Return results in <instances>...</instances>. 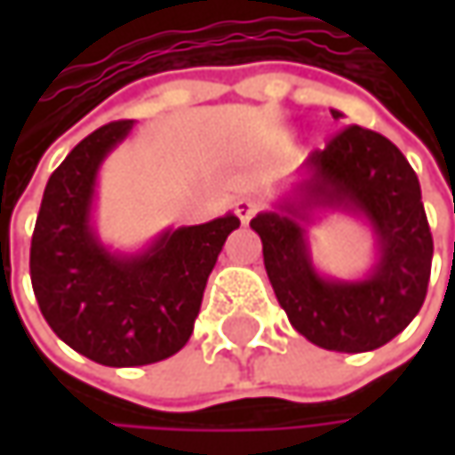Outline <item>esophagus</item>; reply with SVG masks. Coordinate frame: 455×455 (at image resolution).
I'll use <instances>...</instances> for the list:
<instances>
[{
	"mask_svg": "<svg viewBox=\"0 0 455 455\" xmlns=\"http://www.w3.org/2000/svg\"><path fill=\"white\" fill-rule=\"evenodd\" d=\"M258 211H260V203H258V200H250V197L236 200V216H239L242 224H250V219H252Z\"/></svg>",
	"mask_w": 455,
	"mask_h": 455,
	"instance_id": "1",
	"label": "esophagus"
}]
</instances>
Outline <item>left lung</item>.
<instances>
[{"mask_svg": "<svg viewBox=\"0 0 455 455\" xmlns=\"http://www.w3.org/2000/svg\"><path fill=\"white\" fill-rule=\"evenodd\" d=\"M342 118L339 110H331ZM361 220L375 239L372 266L353 280L321 272L310 228L329 215ZM250 228L290 323L318 347L366 353L387 345L419 314L432 268V234L419 179L382 134L350 126L308 155L271 211Z\"/></svg>", "mask_w": 455, "mask_h": 455, "instance_id": "8db88e82", "label": "left lung"}]
</instances>
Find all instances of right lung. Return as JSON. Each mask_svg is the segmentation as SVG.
I'll return each mask as SVG.
<instances>
[{
	"label": "right lung",
	"instance_id": "obj_1",
	"mask_svg": "<svg viewBox=\"0 0 455 455\" xmlns=\"http://www.w3.org/2000/svg\"><path fill=\"white\" fill-rule=\"evenodd\" d=\"M118 121L78 141L49 176L31 236V284L52 331L102 366H147L192 337L208 276L239 219L163 228L134 252L97 231V181L108 155L132 134Z\"/></svg>",
	"mask_w": 455,
	"mask_h": 455
}]
</instances>
